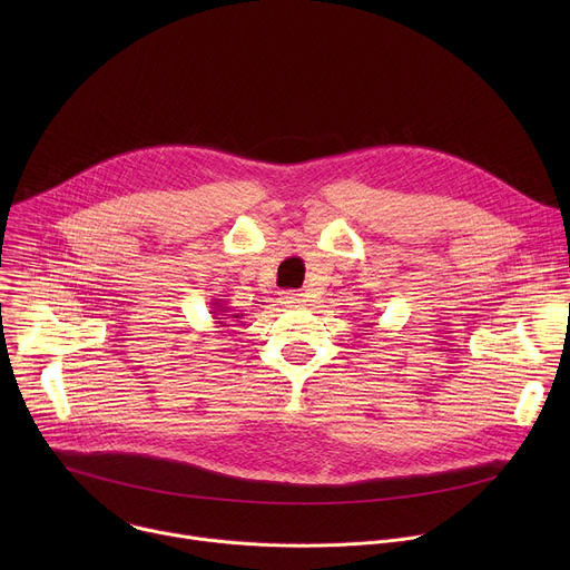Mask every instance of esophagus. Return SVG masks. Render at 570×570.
I'll list each match as a JSON object with an SVG mask.
<instances>
[{
    "label": "esophagus",
    "mask_w": 570,
    "mask_h": 570,
    "mask_svg": "<svg viewBox=\"0 0 570 570\" xmlns=\"http://www.w3.org/2000/svg\"><path fill=\"white\" fill-rule=\"evenodd\" d=\"M282 299H284L286 306H302V304L306 302L304 295L297 293V291H286V293H282Z\"/></svg>",
    "instance_id": "1"
}]
</instances>
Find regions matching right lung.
Here are the masks:
<instances>
[{"label":"right lung","instance_id":"add662e5","mask_svg":"<svg viewBox=\"0 0 570 570\" xmlns=\"http://www.w3.org/2000/svg\"><path fill=\"white\" fill-rule=\"evenodd\" d=\"M212 317H214V322H216V327H232L229 322H234V320H238L243 313H234L223 299H216V302H212Z\"/></svg>","mask_w":570,"mask_h":570}]
</instances>
